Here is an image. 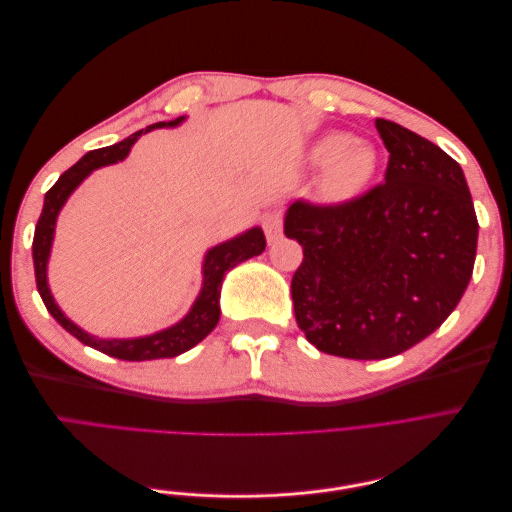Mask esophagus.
<instances>
[{"label":"esophagus","instance_id":"obj_1","mask_svg":"<svg viewBox=\"0 0 512 512\" xmlns=\"http://www.w3.org/2000/svg\"><path fill=\"white\" fill-rule=\"evenodd\" d=\"M282 226H284V213L282 211H271L262 220V228H265V235L269 243H277L282 239Z\"/></svg>","mask_w":512,"mask_h":512}]
</instances>
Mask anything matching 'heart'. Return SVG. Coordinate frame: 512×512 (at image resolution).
Returning <instances> with one entry per match:
<instances>
[{"mask_svg":"<svg viewBox=\"0 0 512 512\" xmlns=\"http://www.w3.org/2000/svg\"><path fill=\"white\" fill-rule=\"evenodd\" d=\"M309 160L316 166L329 164L324 173V194L329 198H350L374 175L376 153L371 147L352 143L344 132H329L309 149Z\"/></svg>","mask_w":512,"mask_h":512,"instance_id":"1","label":"heart"}]
</instances>
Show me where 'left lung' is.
<instances>
[{
	"mask_svg": "<svg viewBox=\"0 0 512 512\" xmlns=\"http://www.w3.org/2000/svg\"><path fill=\"white\" fill-rule=\"evenodd\" d=\"M376 130L384 181L337 203L299 198L284 224L303 247L290 284L299 329L320 352L356 361L436 331L470 284L478 241L461 166L395 121L376 119Z\"/></svg>",
	"mask_w": 512,
	"mask_h": 512,
	"instance_id": "left-lung-1",
	"label": "left lung"
}]
</instances>
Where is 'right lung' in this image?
Here are the masks:
<instances>
[{
    "label": "right lung",
    "mask_w": 512,
    "mask_h": 512,
    "mask_svg": "<svg viewBox=\"0 0 512 512\" xmlns=\"http://www.w3.org/2000/svg\"><path fill=\"white\" fill-rule=\"evenodd\" d=\"M179 121H181V117L175 121H168V123L158 121L145 130L134 132L132 136L126 138V141H121L117 145L85 153V156L74 166H70L66 173L55 181L53 188L46 192L44 207H42V213H40L38 224H36V232H34L32 252H34L36 286H38V292H40L46 309H49V314L85 346L96 348V350H100L108 356H115V359H121V361L173 359V356L190 350L198 342H203V339L215 329V324H218V320H220V290H222L226 271L237 267L239 262H243L247 258H254V256L262 254L267 245L262 230L252 228L250 232H245V235H241L237 239L213 247V250L205 258V267H203L205 269V284H203V290H200V294H198L192 312L185 316L179 324H175V327L160 331L156 335L141 337V339H96V337L87 335L85 331H81L76 324H72L64 314H61V309L55 305V301L51 297L49 286H46V260H49L51 241H53V232H55V220H57V213H59L61 205L66 203V198L72 194V190L91 173V170L126 158L130 147L143 132H149L153 128H164V126H177Z\"/></svg>",
    "instance_id": "right-lung-1"
}]
</instances>
